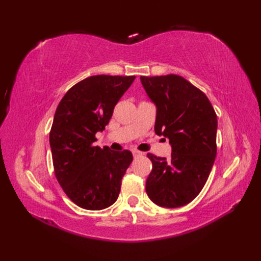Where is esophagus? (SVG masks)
I'll use <instances>...</instances> for the list:
<instances>
[{
	"mask_svg": "<svg viewBox=\"0 0 261 261\" xmlns=\"http://www.w3.org/2000/svg\"><path fill=\"white\" fill-rule=\"evenodd\" d=\"M133 154H134V155H140V154H143V152H140V151H138V150L134 149V150H133Z\"/></svg>",
	"mask_w": 261,
	"mask_h": 261,
	"instance_id": "esophagus-1",
	"label": "esophagus"
}]
</instances>
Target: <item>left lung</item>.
<instances>
[{"instance_id": "1", "label": "left lung", "mask_w": 261, "mask_h": 261, "mask_svg": "<svg viewBox=\"0 0 261 261\" xmlns=\"http://www.w3.org/2000/svg\"><path fill=\"white\" fill-rule=\"evenodd\" d=\"M156 107L154 132L169 138V160L148 153L152 170L146 192L164 208L185 206L208 179L217 155V114L200 89L178 75L140 77Z\"/></svg>"}]
</instances>
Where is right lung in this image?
Wrapping results in <instances>:
<instances>
[{
	"mask_svg": "<svg viewBox=\"0 0 261 261\" xmlns=\"http://www.w3.org/2000/svg\"><path fill=\"white\" fill-rule=\"evenodd\" d=\"M134 80L135 76L85 78L65 93L55 111L50 132L55 177L68 198L83 209H106L120 194L132 152L101 149L93 143Z\"/></svg>",
	"mask_w": 261,
	"mask_h": 261,
	"instance_id": "obj_1",
	"label": "right lung"
}]
</instances>
